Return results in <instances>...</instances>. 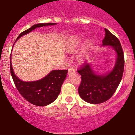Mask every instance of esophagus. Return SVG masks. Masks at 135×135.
Segmentation results:
<instances>
[{
  "label": "esophagus",
  "instance_id": "esophagus-1",
  "mask_svg": "<svg viewBox=\"0 0 135 135\" xmlns=\"http://www.w3.org/2000/svg\"><path fill=\"white\" fill-rule=\"evenodd\" d=\"M75 69H74L73 68H70V69H69V74H70V73H72V72H75Z\"/></svg>",
  "mask_w": 135,
  "mask_h": 135
}]
</instances>
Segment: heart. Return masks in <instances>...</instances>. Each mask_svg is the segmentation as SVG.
<instances>
[{
	"instance_id": "obj_1",
	"label": "heart",
	"mask_w": 135,
	"mask_h": 135,
	"mask_svg": "<svg viewBox=\"0 0 135 135\" xmlns=\"http://www.w3.org/2000/svg\"><path fill=\"white\" fill-rule=\"evenodd\" d=\"M85 40L84 35L81 34H78V35H72L69 37L66 43V50L70 53H74L76 52L78 49L81 46L82 43ZM93 46V41L92 39H89L86 42L85 45L83 48V50L78 56V59L79 61L82 62L85 59L88 54L90 52V50Z\"/></svg>"
}]
</instances>
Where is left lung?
Masks as SVG:
<instances>
[{
    "label": "left lung",
    "mask_w": 135,
    "mask_h": 135,
    "mask_svg": "<svg viewBox=\"0 0 135 135\" xmlns=\"http://www.w3.org/2000/svg\"><path fill=\"white\" fill-rule=\"evenodd\" d=\"M102 46H109L116 53V61L113 69L106 73L98 74L93 70L91 64H86L78 72L81 76L78 93L82 100L91 104L107 101L115 93L123 76L124 56L120 41L107 29Z\"/></svg>",
    "instance_id": "left-lung-1"
}]
</instances>
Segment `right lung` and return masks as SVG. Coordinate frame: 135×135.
Returning <instances> with one entry per match:
<instances>
[{"label":"right lung","instance_id":"1","mask_svg":"<svg viewBox=\"0 0 135 135\" xmlns=\"http://www.w3.org/2000/svg\"><path fill=\"white\" fill-rule=\"evenodd\" d=\"M56 25L57 23H39L34 25L31 28L20 33L15 43L21 37L29 33L37 28ZM15 43L13 45L12 49ZM10 71L17 89L22 97L32 104L41 107L48 105L56 100L60 93L61 88L66 79L68 72L67 70H53L45 77L39 80L25 81L19 79L14 73L11 64V55L10 56Z\"/></svg>","mask_w":135,"mask_h":135}]
</instances>
